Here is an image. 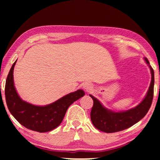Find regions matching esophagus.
I'll use <instances>...</instances> for the list:
<instances>
[{
	"label": "esophagus",
	"instance_id": "esophagus-1",
	"mask_svg": "<svg viewBox=\"0 0 160 160\" xmlns=\"http://www.w3.org/2000/svg\"><path fill=\"white\" fill-rule=\"evenodd\" d=\"M83 88L84 89V90L86 92H90L91 90H92L93 87L92 86L91 84L87 82V83H84V84H83Z\"/></svg>",
	"mask_w": 160,
	"mask_h": 160
}]
</instances>
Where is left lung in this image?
I'll return each instance as SVG.
<instances>
[{
  "instance_id": "left-lung-1",
  "label": "left lung",
  "mask_w": 160,
  "mask_h": 160,
  "mask_svg": "<svg viewBox=\"0 0 160 160\" xmlns=\"http://www.w3.org/2000/svg\"><path fill=\"white\" fill-rule=\"evenodd\" d=\"M144 60L149 67L152 80L147 93L143 100L134 108L123 111H114L107 108L93 95V106L90 113L91 121L98 130L107 133L116 132L130 128L143 119L149 110L154 96V73L147 58Z\"/></svg>"
}]
</instances>
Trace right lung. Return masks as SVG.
Returning <instances> with one entry per match:
<instances>
[{
	"mask_svg": "<svg viewBox=\"0 0 160 160\" xmlns=\"http://www.w3.org/2000/svg\"><path fill=\"white\" fill-rule=\"evenodd\" d=\"M15 61L11 68L6 82L5 95L8 108L13 117L25 128L38 132L51 131L60 125L68 107L84 95L78 89L47 106H36L19 97L14 83Z\"/></svg>",
	"mask_w": 160,
	"mask_h": 160,
	"instance_id": "obj_1",
	"label": "right lung"
}]
</instances>
